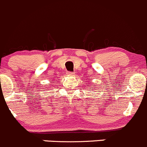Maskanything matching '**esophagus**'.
<instances>
[{
	"mask_svg": "<svg viewBox=\"0 0 147 147\" xmlns=\"http://www.w3.org/2000/svg\"><path fill=\"white\" fill-rule=\"evenodd\" d=\"M67 75L71 76H75V74H74V73H72V72H68Z\"/></svg>",
	"mask_w": 147,
	"mask_h": 147,
	"instance_id": "34e87169",
	"label": "esophagus"
}]
</instances>
